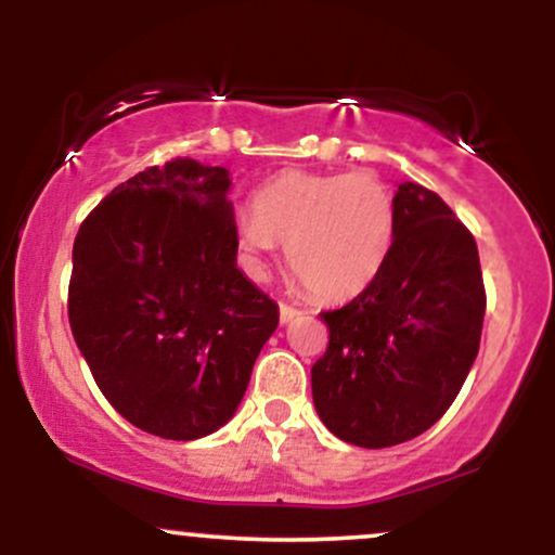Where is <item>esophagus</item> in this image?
I'll list each match as a JSON object with an SVG mask.
<instances>
[{"label": "esophagus", "mask_w": 555, "mask_h": 555, "mask_svg": "<svg viewBox=\"0 0 555 555\" xmlns=\"http://www.w3.org/2000/svg\"><path fill=\"white\" fill-rule=\"evenodd\" d=\"M297 315H299L297 308H292V305H286V302H279V318H282V323H289L292 318H297Z\"/></svg>", "instance_id": "esophagus-1"}]
</instances>
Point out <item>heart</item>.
Masks as SVG:
<instances>
[{"label": "heart", "instance_id": "1", "mask_svg": "<svg viewBox=\"0 0 555 555\" xmlns=\"http://www.w3.org/2000/svg\"><path fill=\"white\" fill-rule=\"evenodd\" d=\"M240 258L253 276L286 245V263L321 299L354 297L378 276L393 242V197L367 171L286 169L260 184L253 211L234 219Z\"/></svg>", "mask_w": 555, "mask_h": 555}]
</instances>
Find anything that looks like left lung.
<instances>
[{
  "label": "left lung",
  "instance_id": "1",
  "mask_svg": "<svg viewBox=\"0 0 555 555\" xmlns=\"http://www.w3.org/2000/svg\"><path fill=\"white\" fill-rule=\"evenodd\" d=\"M486 315L473 232L433 190L399 184L393 242L378 276L326 310L313 401L341 441L386 449L438 423L477 358Z\"/></svg>",
  "mask_w": 555,
  "mask_h": 555
}]
</instances>
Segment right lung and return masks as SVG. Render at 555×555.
Returning a JSON list of instances; mask_svg holds the SVG:
<instances>
[{"instance_id":"add662e5","label":"right lung","mask_w":555,"mask_h":555,"mask_svg":"<svg viewBox=\"0 0 555 555\" xmlns=\"http://www.w3.org/2000/svg\"><path fill=\"white\" fill-rule=\"evenodd\" d=\"M229 171L171 158L117 184L78 229L67 315L95 386L169 441L219 430L279 323L237 269Z\"/></svg>"}]
</instances>
